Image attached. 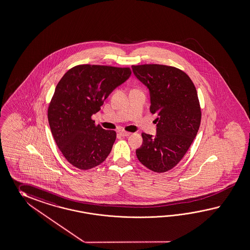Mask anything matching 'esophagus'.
Listing matches in <instances>:
<instances>
[{
	"instance_id": "obj_1",
	"label": "esophagus",
	"mask_w": 250,
	"mask_h": 250,
	"mask_svg": "<svg viewBox=\"0 0 250 250\" xmlns=\"http://www.w3.org/2000/svg\"><path fill=\"white\" fill-rule=\"evenodd\" d=\"M119 134L123 136V137H126V136H129L131 133H128V132H125V131H120Z\"/></svg>"
}]
</instances>
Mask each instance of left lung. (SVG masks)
<instances>
[{
    "instance_id": "obj_1",
    "label": "left lung",
    "mask_w": 250,
    "mask_h": 250,
    "mask_svg": "<svg viewBox=\"0 0 250 250\" xmlns=\"http://www.w3.org/2000/svg\"><path fill=\"white\" fill-rule=\"evenodd\" d=\"M136 79L150 94V111L157 114L155 135L143 133L136 149L141 164L155 172L172 169L196 137L201 112L197 90L181 69L157 64L132 66Z\"/></svg>"
}]
</instances>
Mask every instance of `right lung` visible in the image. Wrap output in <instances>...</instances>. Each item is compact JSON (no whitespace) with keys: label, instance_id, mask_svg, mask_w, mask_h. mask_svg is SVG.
<instances>
[{"label":"right lung","instance_id":"1","mask_svg":"<svg viewBox=\"0 0 250 250\" xmlns=\"http://www.w3.org/2000/svg\"><path fill=\"white\" fill-rule=\"evenodd\" d=\"M130 76L129 67L80 65L60 80L49 104L48 119L56 144L69 164L89 170L108 156L116 133L96 125L91 116Z\"/></svg>","mask_w":250,"mask_h":250}]
</instances>
